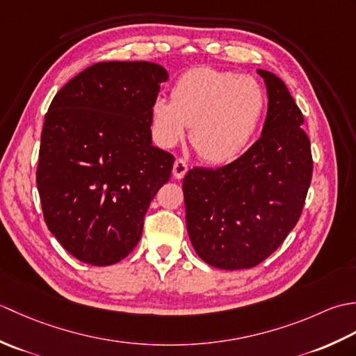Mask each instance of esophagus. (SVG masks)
<instances>
[{
    "label": "esophagus",
    "instance_id": "1",
    "mask_svg": "<svg viewBox=\"0 0 356 356\" xmlns=\"http://www.w3.org/2000/svg\"><path fill=\"white\" fill-rule=\"evenodd\" d=\"M188 171V163L184 161V159H176L172 165V176L176 179H182Z\"/></svg>",
    "mask_w": 356,
    "mask_h": 356
}]
</instances>
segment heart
<instances>
[{"label": "heart", "mask_w": 356, "mask_h": 356, "mask_svg": "<svg viewBox=\"0 0 356 356\" xmlns=\"http://www.w3.org/2000/svg\"><path fill=\"white\" fill-rule=\"evenodd\" d=\"M171 102L157 97L149 108L151 130L159 145L171 148L185 138L211 163L229 162L246 148L264 111L263 87L252 76L195 67L171 88Z\"/></svg>", "instance_id": "obj_1"}]
</instances>
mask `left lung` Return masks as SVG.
<instances>
[{
    "mask_svg": "<svg viewBox=\"0 0 356 356\" xmlns=\"http://www.w3.org/2000/svg\"><path fill=\"white\" fill-rule=\"evenodd\" d=\"M257 72L269 97L261 138L220 168L194 166L182 185L195 252L226 270L254 268L283 243L298 222L312 180L303 113L282 79Z\"/></svg>",
    "mask_w": 356,
    "mask_h": 356,
    "instance_id": "1",
    "label": "left lung"
}]
</instances>
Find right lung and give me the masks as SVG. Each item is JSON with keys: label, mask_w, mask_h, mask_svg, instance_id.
Instances as JSON below:
<instances>
[{"label": "right lung", "mask_w": 356, "mask_h": 356, "mask_svg": "<svg viewBox=\"0 0 356 356\" xmlns=\"http://www.w3.org/2000/svg\"><path fill=\"white\" fill-rule=\"evenodd\" d=\"M168 79L162 65H90L53 97L44 119L36 185L47 228L93 266L138 245L149 202L174 156L151 145L149 108Z\"/></svg>", "instance_id": "1"}]
</instances>
